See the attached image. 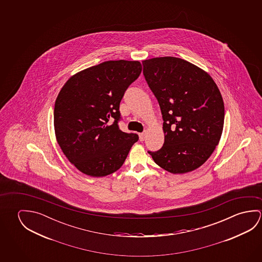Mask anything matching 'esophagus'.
Wrapping results in <instances>:
<instances>
[{"instance_id": "34e87169", "label": "esophagus", "mask_w": 262, "mask_h": 262, "mask_svg": "<svg viewBox=\"0 0 262 262\" xmlns=\"http://www.w3.org/2000/svg\"><path fill=\"white\" fill-rule=\"evenodd\" d=\"M139 136H140V141H141V142H143V141L145 140V133H140V134H139Z\"/></svg>"}]
</instances>
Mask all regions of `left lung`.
Instances as JSON below:
<instances>
[{
	"mask_svg": "<svg viewBox=\"0 0 262 262\" xmlns=\"http://www.w3.org/2000/svg\"><path fill=\"white\" fill-rule=\"evenodd\" d=\"M143 75L163 115V146L148 151L172 173L192 172L206 163L219 144L224 101L210 75L173 56L142 61Z\"/></svg>",
	"mask_w": 262,
	"mask_h": 262,
	"instance_id": "8db88e82",
	"label": "left lung"
}]
</instances>
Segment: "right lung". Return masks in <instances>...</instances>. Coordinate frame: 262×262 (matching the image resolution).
I'll list each match as a JSON object with an SVG mask.
<instances>
[{
  "mask_svg": "<svg viewBox=\"0 0 262 262\" xmlns=\"http://www.w3.org/2000/svg\"><path fill=\"white\" fill-rule=\"evenodd\" d=\"M139 61H106L75 74L57 96L54 110L56 141L69 162L86 176L119 170L137 142L120 130V103L142 72Z\"/></svg>",
  "mask_w": 262,
  "mask_h": 262,
  "instance_id": "add662e5",
  "label": "right lung"
}]
</instances>
